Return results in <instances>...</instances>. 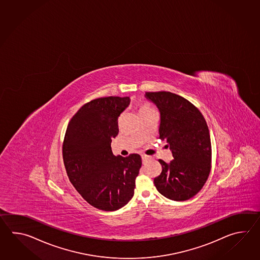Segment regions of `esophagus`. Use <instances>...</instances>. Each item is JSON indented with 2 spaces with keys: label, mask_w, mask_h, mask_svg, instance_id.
I'll list each match as a JSON object with an SVG mask.
<instances>
[{
  "label": "esophagus",
  "mask_w": 260,
  "mask_h": 260,
  "mask_svg": "<svg viewBox=\"0 0 260 260\" xmlns=\"http://www.w3.org/2000/svg\"><path fill=\"white\" fill-rule=\"evenodd\" d=\"M149 159H150V157L148 156V155H142V161H143V164H146Z\"/></svg>",
  "instance_id": "esophagus-1"
}]
</instances>
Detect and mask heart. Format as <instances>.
I'll list each match as a JSON object with an SVG mask.
<instances>
[{"instance_id":"1","label":"heart","mask_w":260,"mask_h":260,"mask_svg":"<svg viewBox=\"0 0 260 260\" xmlns=\"http://www.w3.org/2000/svg\"><path fill=\"white\" fill-rule=\"evenodd\" d=\"M149 110H151V108L149 105L143 104V105L140 106V108H139V113L143 112V111H149Z\"/></svg>"}]
</instances>
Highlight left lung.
Wrapping results in <instances>:
<instances>
[{
	"label": "left lung",
	"mask_w": 260,
	"mask_h": 260,
	"mask_svg": "<svg viewBox=\"0 0 260 260\" xmlns=\"http://www.w3.org/2000/svg\"><path fill=\"white\" fill-rule=\"evenodd\" d=\"M146 98L160 113V140L170 146V164L159 160L157 190L168 199L181 202L199 192L209 177L212 149L209 129L201 111L188 100L171 92H147Z\"/></svg>",
	"instance_id": "obj_1"
}]
</instances>
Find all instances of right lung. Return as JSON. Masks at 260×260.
<instances>
[{
	"instance_id": "right-lung-1",
	"label": "right lung",
	"mask_w": 260,
	"mask_h": 260,
	"mask_svg": "<svg viewBox=\"0 0 260 260\" xmlns=\"http://www.w3.org/2000/svg\"><path fill=\"white\" fill-rule=\"evenodd\" d=\"M129 103V96L91 100L73 115L64 137L62 154L70 181L100 210H118L134 196L141 157L114 156L111 147L119 133L118 119Z\"/></svg>"
}]
</instances>
